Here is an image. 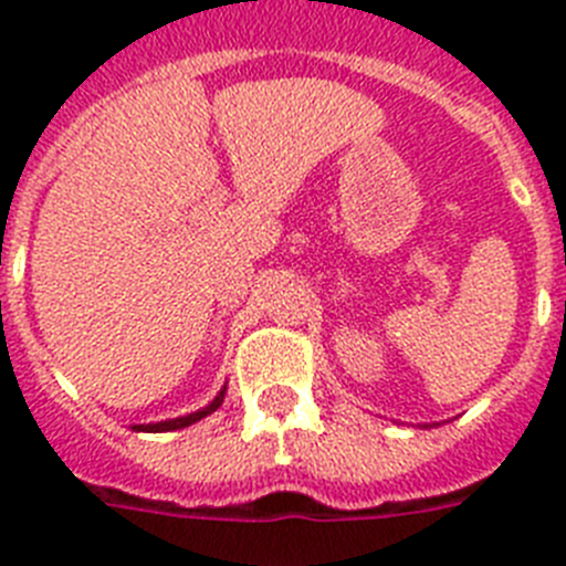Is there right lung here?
I'll return each instance as SVG.
<instances>
[{"label": "right lung", "instance_id": "obj_1", "mask_svg": "<svg viewBox=\"0 0 566 566\" xmlns=\"http://www.w3.org/2000/svg\"><path fill=\"white\" fill-rule=\"evenodd\" d=\"M223 394H227V388H223V391L218 394V397H214L212 402L207 405V408H203V411H195V413H189V417L167 419V422H155V424H133V428H135V431H147V433H164V431H178V428H187V424L198 422V419H203L207 413L218 411V408H221V402H223Z\"/></svg>", "mask_w": 566, "mask_h": 566}]
</instances>
